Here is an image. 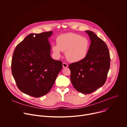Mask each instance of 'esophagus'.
<instances>
[{
	"mask_svg": "<svg viewBox=\"0 0 127 127\" xmlns=\"http://www.w3.org/2000/svg\"><path fill=\"white\" fill-rule=\"evenodd\" d=\"M62 65H63V68H67L68 66V65L67 63H64V62L62 63Z\"/></svg>",
	"mask_w": 127,
	"mask_h": 127,
	"instance_id": "obj_1",
	"label": "esophagus"
}]
</instances>
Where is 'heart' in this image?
Returning a JSON list of instances; mask_svg holds the SVG:
<instances>
[{
    "mask_svg": "<svg viewBox=\"0 0 127 127\" xmlns=\"http://www.w3.org/2000/svg\"><path fill=\"white\" fill-rule=\"evenodd\" d=\"M56 41L57 45H52L51 49L56 58L61 57V51L65 52L67 60L75 63L83 60L87 55L89 41L79 34L73 32L61 34L57 37Z\"/></svg>",
    "mask_w": 127,
    "mask_h": 127,
    "instance_id": "heart-1",
    "label": "heart"
}]
</instances>
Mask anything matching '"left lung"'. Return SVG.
<instances>
[{
	"label": "left lung",
	"instance_id": "obj_1",
	"mask_svg": "<svg viewBox=\"0 0 127 127\" xmlns=\"http://www.w3.org/2000/svg\"><path fill=\"white\" fill-rule=\"evenodd\" d=\"M90 43L86 57L69 64L70 80L78 92L89 94L105 82L110 67V52L105 43L93 32L86 31Z\"/></svg>",
	"mask_w": 127,
	"mask_h": 127
}]
</instances>
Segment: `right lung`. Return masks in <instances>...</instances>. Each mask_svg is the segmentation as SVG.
<instances>
[{"instance_id": "add662e5", "label": "right lung", "mask_w": 127, "mask_h": 127, "mask_svg": "<svg viewBox=\"0 0 127 127\" xmlns=\"http://www.w3.org/2000/svg\"><path fill=\"white\" fill-rule=\"evenodd\" d=\"M52 31L31 33L18 44L11 61V71L17 87L29 95L39 97L48 94L62 68L53 59L49 38Z\"/></svg>"}]
</instances>
